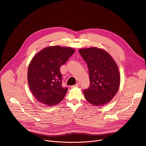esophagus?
<instances>
[{
    "instance_id": "1",
    "label": "esophagus",
    "mask_w": 146,
    "mask_h": 146,
    "mask_svg": "<svg viewBox=\"0 0 146 146\" xmlns=\"http://www.w3.org/2000/svg\"><path fill=\"white\" fill-rule=\"evenodd\" d=\"M79 86H80V84H79V83H78V84H76L72 86H71V88H74V87H79Z\"/></svg>"
}]
</instances>
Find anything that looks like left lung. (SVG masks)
I'll return each mask as SVG.
<instances>
[{
	"label": "left lung",
	"mask_w": 146,
	"mask_h": 146,
	"mask_svg": "<svg viewBox=\"0 0 146 146\" xmlns=\"http://www.w3.org/2000/svg\"><path fill=\"white\" fill-rule=\"evenodd\" d=\"M79 51L88 64L90 86L83 92L86 100L95 106L109 103L117 94L120 82L119 68L112 56L96 47Z\"/></svg>",
	"instance_id": "obj_1"
}]
</instances>
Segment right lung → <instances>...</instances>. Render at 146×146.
I'll return each instance as SVG.
<instances>
[{
  "instance_id": "1",
  "label": "right lung",
  "mask_w": 146,
  "mask_h": 146,
  "mask_svg": "<svg viewBox=\"0 0 146 146\" xmlns=\"http://www.w3.org/2000/svg\"><path fill=\"white\" fill-rule=\"evenodd\" d=\"M75 52L71 47L48 46L31 60L27 72L28 84L36 99L52 106L60 103L68 89L62 86L60 67Z\"/></svg>"
}]
</instances>
